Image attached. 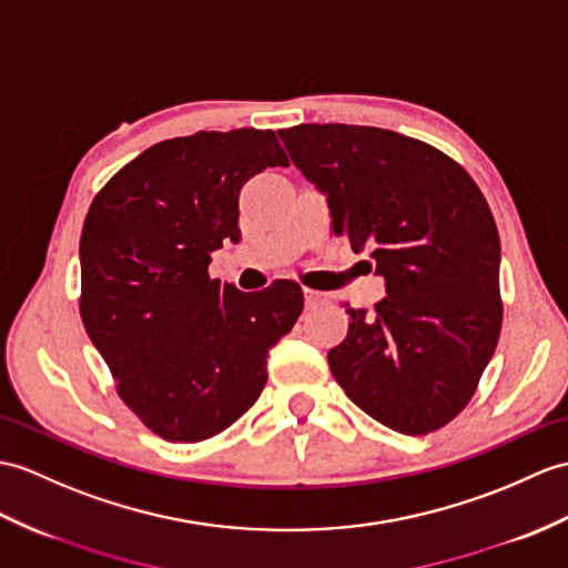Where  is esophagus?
<instances>
[{"instance_id": "obj_1", "label": "esophagus", "mask_w": 568, "mask_h": 568, "mask_svg": "<svg viewBox=\"0 0 568 568\" xmlns=\"http://www.w3.org/2000/svg\"><path fill=\"white\" fill-rule=\"evenodd\" d=\"M320 305H326V295L324 293H316V290H305V307L314 310Z\"/></svg>"}]
</instances>
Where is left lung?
Returning <instances> with one entry per match:
<instances>
[{"instance_id":"obj_1","label":"left lung","mask_w":568,"mask_h":568,"mask_svg":"<svg viewBox=\"0 0 568 568\" xmlns=\"http://www.w3.org/2000/svg\"><path fill=\"white\" fill-rule=\"evenodd\" d=\"M290 160L332 210L334 232L387 297L375 314L346 307L348 336L328 367L348 399L404 435L463 412L500 334V242L467 171L430 144L367 125L278 130Z\"/></svg>"}]
</instances>
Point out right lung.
<instances>
[{"mask_svg":"<svg viewBox=\"0 0 568 568\" xmlns=\"http://www.w3.org/2000/svg\"><path fill=\"white\" fill-rule=\"evenodd\" d=\"M268 166H287L271 130H203L152 144L89 207L82 322L121 399L164 440L213 438L248 412L302 312L297 283L242 293L207 275L222 240L242 236V186Z\"/></svg>","mask_w":568,"mask_h":568,"instance_id":"right-lung-1","label":"right lung"}]
</instances>
